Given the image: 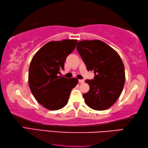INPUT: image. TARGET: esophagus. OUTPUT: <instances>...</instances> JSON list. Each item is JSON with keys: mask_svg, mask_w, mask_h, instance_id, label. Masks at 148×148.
Segmentation results:
<instances>
[{"mask_svg": "<svg viewBox=\"0 0 148 148\" xmlns=\"http://www.w3.org/2000/svg\"><path fill=\"white\" fill-rule=\"evenodd\" d=\"M79 82L80 83H83L84 82V81L83 79H79Z\"/></svg>", "mask_w": 148, "mask_h": 148, "instance_id": "1", "label": "esophagus"}]
</instances>
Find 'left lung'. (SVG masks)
<instances>
[{"label":"left lung","instance_id":"obj_1","mask_svg":"<svg viewBox=\"0 0 148 148\" xmlns=\"http://www.w3.org/2000/svg\"><path fill=\"white\" fill-rule=\"evenodd\" d=\"M77 50L88 71L95 75L85 82L90 90L83 94L86 105L94 110L110 108L123 91L125 81V67L119 54L112 48L99 40H82Z\"/></svg>","mask_w":148,"mask_h":148}]
</instances>
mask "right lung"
<instances>
[{"instance_id":"add662e5","label":"right lung","mask_w":148,"mask_h":148,"mask_svg":"<svg viewBox=\"0 0 148 148\" xmlns=\"http://www.w3.org/2000/svg\"><path fill=\"white\" fill-rule=\"evenodd\" d=\"M77 40L51 41L38 50L31 60L29 69V85L38 103L50 110H58L66 105L76 78L58 76L64 69L67 56L73 51Z\"/></svg>"}]
</instances>
